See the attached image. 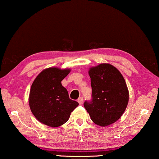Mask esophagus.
<instances>
[{"mask_svg":"<svg viewBox=\"0 0 159 159\" xmlns=\"http://www.w3.org/2000/svg\"><path fill=\"white\" fill-rule=\"evenodd\" d=\"M77 102L80 105H82V104H83V97H79V99H77Z\"/></svg>","mask_w":159,"mask_h":159,"instance_id":"1","label":"esophagus"}]
</instances>
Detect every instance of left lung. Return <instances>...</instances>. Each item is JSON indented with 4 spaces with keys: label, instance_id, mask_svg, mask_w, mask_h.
I'll use <instances>...</instances> for the list:
<instances>
[{
    "label": "left lung",
    "instance_id": "1",
    "mask_svg": "<svg viewBox=\"0 0 159 159\" xmlns=\"http://www.w3.org/2000/svg\"><path fill=\"white\" fill-rule=\"evenodd\" d=\"M92 89L91 101L84 107L92 121L106 126L120 118L129 102V91L123 76L114 66L100 64L89 71Z\"/></svg>",
    "mask_w": 159,
    "mask_h": 159
}]
</instances>
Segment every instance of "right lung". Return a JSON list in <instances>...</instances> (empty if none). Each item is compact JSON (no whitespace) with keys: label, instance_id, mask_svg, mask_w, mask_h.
<instances>
[{"label":"right lung","instance_id":"right-lung-1","mask_svg":"<svg viewBox=\"0 0 159 159\" xmlns=\"http://www.w3.org/2000/svg\"><path fill=\"white\" fill-rule=\"evenodd\" d=\"M70 70L50 67L39 74L32 84L29 105L38 120L50 127L67 122L71 112L79 105L70 99L67 90L61 84Z\"/></svg>","mask_w":159,"mask_h":159}]
</instances>
